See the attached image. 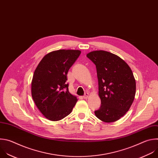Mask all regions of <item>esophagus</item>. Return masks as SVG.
<instances>
[{"label":"esophagus","instance_id":"obj_1","mask_svg":"<svg viewBox=\"0 0 158 158\" xmlns=\"http://www.w3.org/2000/svg\"><path fill=\"white\" fill-rule=\"evenodd\" d=\"M88 97H89V94H88V93H85V95L83 96V98L84 99H87V98H88Z\"/></svg>","mask_w":158,"mask_h":158}]
</instances>
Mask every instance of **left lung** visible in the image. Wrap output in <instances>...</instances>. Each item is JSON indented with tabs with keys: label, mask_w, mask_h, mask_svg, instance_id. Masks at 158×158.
Masks as SVG:
<instances>
[{
	"label": "left lung",
	"mask_w": 158,
	"mask_h": 158,
	"mask_svg": "<svg viewBox=\"0 0 158 158\" xmlns=\"http://www.w3.org/2000/svg\"><path fill=\"white\" fill-rule=\"evenodd\" d=\"M96 65L101 106L95 116L105 123L122 118L130 110L135 97L136 80L129 65L118 55L104 50L88 53Z\"/></svg>",
	"instance_id": "left-lung-1"
}]
</instances>
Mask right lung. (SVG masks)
Listing matches in <instances>:
<instances>
[{"instance_id": "add662e5", "label": "right lung", "mask_w": 158, "mask_h": 158, "mask_svg": "<svg viewBox=\"0 0 158 158\" xmlns=\"http://www.w3.org/2000/svg\"><path fill=\"white\" fill-rule=\"evenodd\" d=\"M81 53L58 50L45 55L35 70L31 84L33 100L48 119L57 121L71 113L78 99L69 91L67 73Z\"/></svg>"}]
</instances>
